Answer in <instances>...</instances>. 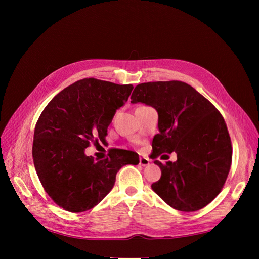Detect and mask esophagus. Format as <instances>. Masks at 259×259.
Returning a JSON list of instances; mask_svg holds the SVG:
<instances>
[{
    "mask_svg": "<svg viewBox=\"0 0 259 259\" xmlns=\"http://www.w3.org/2000/svg\"><path fill=\"white\" fill-rule=\"evenodd\" d=\"M139 164L142 166H148L149 164H150V160H149L148 158H145V156H143V158L139 159Z\"/></svg>",
    "mask_w": 259,
    "mask_h": 259,
    "instance_id": "esophagus-1",
    "label": "esophagus"
}]
</instances>
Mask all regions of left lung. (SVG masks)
<instances>
[{
	"mask_svg": "<svg viewBox=\"0 0 259 259\" xmlns=\"http://www.w3.org/2000/svg\"><path fill=\"white\" fill-rule=\"evenodd\" d=\"M131 99L158 112L152 158L177 154L175 162L154 161L162 175L151 185L152 190L177 210L206 206L221 192L231 165V140L223 115L192 86L180 81L138 84Z\"/></svg>",
	"mask_w": 259,
	"mask_h": 259,
	"instance_id": "left-lung-1",
	"label": "left lung"
}]
</instances>
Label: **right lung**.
Returning <instances> with one entry per match:
<instances>
[{
	"mask_svg": "<svg viewBox=\"0 0 259 259\" xmlns=\"http://www.w3.org/2000/svg\"><path fill=\"white\" fill-rule=\"evenodd\" d=\"M133 89L132 84L83 79L58 93L38 117L34 167L46 193L64 209L93 208L111 191L121 167L139 163L138 154L123 149H113L104 160L85 154L91 143L105 142L108 126Z\"/></svg>",
	"mask_w": 259,
	"mask_h": 259,
	"instance_id": "obj_1",
	"label": "right lung"
}]
</instances>
